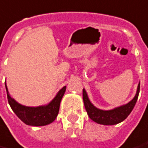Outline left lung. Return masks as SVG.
Here are the masks:
<instances>
[{
    "label": "left lung",
    "instance_id": "obj_1",
    "mask_svg": "<svg viewBox=\"0 0 148 148\" xmlns=\"http://www.w3.org/2000/svg\"><path fill=\"white\" fill-rule=\"evenodd\" d=\"M140 82L138 85L137 91L135 97L129 103L120 106L115 107L111 110H101L97 108L91 103L87 95L86 90H82V97L86 110L90 119L97 123L103 125H115L127 119L130 113L132 112L135 103L137 102L138 96L139 94Z\"/></svg>",
    "mask_w": 148,
    "mask_h": 148
}]
</instances>
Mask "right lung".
<instances>
[{
	"label": "right lung",
	"mask_w": 148,
	"mask_h": 148,
	"mask_svg": "<svg viewBox=\"0 0 148 148\" xmlns=\"http://www.w3.org/2000/svg\"><path fill=\"white\" fill-rule=\"evenodd\" d=\"M8 101L13 112L23 123L29 126H45L53 123L58 114L60 103L66 90V86H63L58 92V94L53 99L46 105L39 106H26L18 103L13 99L6 86Z\"/></svg>",
	"instance_id": "right-lung-1"
}]
</instances>
